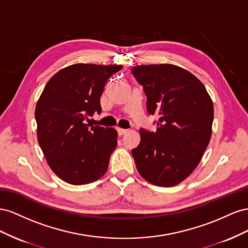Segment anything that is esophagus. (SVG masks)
Wrapping results in <instances>:
<instances>
[{"instance_id":"esophagus-1","label":"esophagus","mask_w":248,"mask_h":248,"mask_svg":"<svg viewBox=\"0 0 248 248\" xmlns=\"http://www.w3.org/2000/svg\"><path fill=\"white\" fill-rule=\"evenodd\" d=\"M128 131H129L128 129H120V128L117 129V132H118L119 135H124V134L128 132Z\"/></svg>"}]
</instances>
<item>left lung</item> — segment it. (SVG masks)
Instances as JSON below:
<instances>
[{
  "instance_id": "8db88e82",
  "label": "left lung",
  "mask_w": 248,
  "mask_h": 248,
  "mask_svg": "<svg viewBox=\"0 0 248 248\" xmlns=\"http://www.w3.org/2000/svg\"><path fill=\"white\" fill-rule=\"evenodd\" d=\"M132 74L143 87L148 114L159 116L157 131L140 129L132 150L137 170L154 185L174 186L199 165L210 142L213 103L203 84L179 66L138 65Z\"/></svg>"
}]
</instances>
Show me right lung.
<instances>
[{
    "instance_id": "right-lung-1",
    "label": "right lung",
    "mask_w": 248,
    "mask_h": 248,
    "mask_svg": "<svg viewBox=\"0 0 248 248\" xmlns=\"http://www.w3.org/2000/svg\"><path fill=\"white\" fill-rule=\"evenodd\" d=\"M122 65L74 64L46 83L35 109L38 142L47 164L73 185L100 179L107 171L117 145L114 129L90 125L85 120L102 112L106 82Z\"/></svg>"
}]
</instances>
